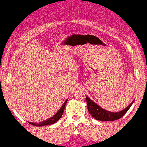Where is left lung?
<instances>
[{
  "label": "left lung",
  "mask_w": 147,
  "mask_h": 147,
  "mask_svg": "<svg viewBox=\"0 0 147 147\" xmlns=\"http://www.w3.org/2000/svg\"><path fill=\"white\" fill-rule=\"evenodd\" d=\"M133 102L134 100L122 111L119 112H111L102 109L88 97H86L88 111L92 116V117L99 121H114L119 119L129 111L130 107L133 104Z\"/></svg>",
  "instance_id": "1"
}]
</instances>
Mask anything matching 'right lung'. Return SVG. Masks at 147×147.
I'll list each match as a JSON object with an SVG mask.
<instances>
[{
  "label": "right lung",
  "mask_w": 147,
  "mask_h": 147,
  "mask_svg": "<svg viewBox=\"0 0 147 147\" xmlns=\"http://www.w3.org/2000/svg\"><path fill=\"white\" fill-rule=\"evenodd\" d=\"M67 102H68V99L65 101V102L63 103V105L61 106V107L60 108V109L57 112V113H55L53 116L51 117L48 118L46 120L43 121V122H41L40 123H36V122H28V123L30 124H32V125L35 126H46V125H50V124H55V122H57L59 119L61 117L63 113L64 109H65V104H66Z\"/></svg>",
  "instance_id": "right-lung-1"
}]
</instances>
